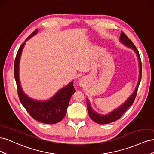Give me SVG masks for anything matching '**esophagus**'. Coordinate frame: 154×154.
<instances>
[{
    "mask_svg": "<svg viewBox=\"0 0 154 154\" xmlns=\"http://www.w3.org/2000/svg\"><path fill=\"white\" fill-rule=\"evenodd\" d=\"M80 82V85H83V80H81Z\"/></svg>",
    "mask_w": 154,
    "mask_h": 154,
    "instance_id": "1",
    "label": "esophagus"
}]
</instances>
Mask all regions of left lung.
I'll return each mask as SVG.
<instances>
[{
	"mask_svg": "<svg viewBox=\"0 0 154 154\" xmlns=\"http://www.w3.org/2000/svg\"><path fill=\"white\" fill-rule=\"evenodd\" d=\"M119 40H120L121 42H122L123 45L127 46V47L133 49L134 51V52L136 53V55L137 56L138 60H139V81H138L136 89H135L134 92H133V94L127 99V100L126 101L123 105L119 106L118 108L112 111L111 112H110L109 114H106L105 115L100 114L99 113L96 112V111L93 110L92 109V106L91 105L89 100L87 99V110H88V115H89V117L91 118V119L92 120H93L94 122H95L96 123H98V124H108V123H110L112 122H116V121H117L118 119H119L121 117H122V116L124 114L125 112L133 104L134 101L135 100V98H136V97L139 83H140V82H141V72H142V65H141L140 56H139V53L138 52L137 49H136V46L134 45L132 42L130 40L127 36V35H126L122 31V33H121V35H120Z\"/></svg>",
	"mask_w": 154,
	"mask_h": 154,
	"instance_id": "8db88e82",
	"label": "left lung"
}]
</instances>
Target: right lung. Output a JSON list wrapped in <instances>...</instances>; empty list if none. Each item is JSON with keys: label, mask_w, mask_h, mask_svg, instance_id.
<instances>
[{"label": "right lung", "mask_w": 154, "mask_h": 154, "mask_svg": "<svg viewBox=\"0 0 154 154\" xmlns=\"http://www.w3.org/2000/svg\"><path fill=\"white\" fill-rule=\"evenodd\" d=\"M38 29L32 32L26 41L35 35ZM26 42L18 49L14 64L15 78L20 101L26 110L35 120L45 124H55L60 122L66 114L67 109L72 95L76 91L73 86V81L59 90L51 98L40 101L31 98L23 91L19 80V63L22 49Z\"/></svg>", "instance_id": "add662e5"}]
</instances>
